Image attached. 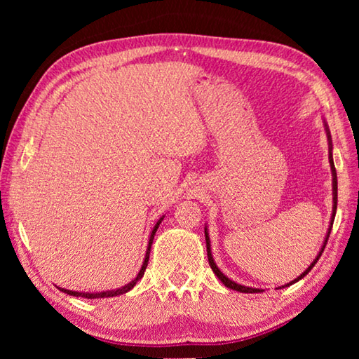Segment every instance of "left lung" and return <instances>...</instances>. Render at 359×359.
Instances as JSON below:
<instances>
[{
  "instance_id": "obj_1",
  "label": "left lung",
  "mask_w": 359,
  "mask_h": 359,
  "mask_svg": "<svg viewBox=\"0 0 359 359\" xmlns=\"http://www.w3.org/2000/svg\"><path fill=\"white\" fill-rule=\"evenodd\" d=\"M326 131H327V128H326ZM327 141H330V163H331V171H332V196H334V198H332L334 205H332V218H331V226H330V229H327L326 241H325L323 247H321V250H320V253H318V257L313 259V263H312L311 266H309L307 269L304 271L299 277L294 278L293 282H290V283H287V285H293L294 282L301 280V278H302L304 276H307L309 272H311L312 267H313L315 264H317V261L320 259L321 253H323L325 247H326V242H327V239H330V234H331V229H332L334 217H336V209H337V174H336V168H334L332 154H331L332 144H331V135H330V131H327ZM204 234H205V247H208V259H209V264H210V267H212V271L215 272V276H217L218 278H220V280L223 282L224 287H228V288H231V290H236V291H241V293H259V291H263V290H259V288H250V287H244V285H239V283H236V282H233V280H229V278H228L226 276H223V272H222L220 269H218L217 264L214 263V258H212V253H210V241H209V236H208V229H204ZM287 285H285V287H287ZM282 288H283V287H282Z\"/></svg>"
}]
</instances>
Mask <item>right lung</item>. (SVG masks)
I'll return each instance as SVG.
<instances>
[{
    "mask_svg": "<svg viewBox=\"0 0 359 359\" xmlns=\"http://www.w3.org/2000/svg\"><path fill=\"white\" fill-rule=\"evenodd\" d=\"M163 218H160L158 220V223L155 224V228L151 229V234H150V239H149V247H147V253H145V258H144V263H142V267L141 271H139V274L136 276L135 280H131L130 283H126L125 287H121L118 290H111V291H101V293H83V291H71V290H65V288H60L63 291V293L66 294H71V296H82V297H87V299H98V297H111V296H117V294H123L126 293V291H130L133 287H135L136 282L139 280L144 276L145 272V267H147V263H149V255H150V247H151V242H154V238H155V233L158 226H160Z\"/></svg>",
    "mask_w": 359,
    "mask_h": 359,
    "instance_id": "add662e5",
    "label": "right lung"
}]
</instances>
